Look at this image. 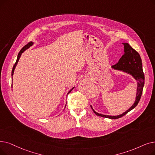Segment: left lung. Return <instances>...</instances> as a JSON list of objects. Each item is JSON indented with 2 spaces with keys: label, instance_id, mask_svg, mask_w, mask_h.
<instances>
[{
  "label": "left lung",
  "instance_id": "8db88e82",
  "mask_svg": "<svg viewBox=\"0 0 155 155\" xmlns=\"http://www.w3.org/2000/svg\"><path fill=\"white\" fill-rule=\"evenodd\" d=\"M124 45V54L120 59L118 62L111 66V68L117 70L119 71H122L123 72L130 74L133 77V78L137 81V93L135 102L133 105L127 110L124 113L117 116H111V115H105L103 114H100L94 111L91 105L92 111L94 112L96 115L102 117L104 118H107L110 119H117L122 117L125 115L133 110L137 104L139 103L140 99L142 96L143 87L144 85V75L143 70V64L142 60H141L140 56L139 53L134 50L132 47L128 43H122Z\"/></svg>",
  "mask_w": 155,
  "mask_h": 155
}]
</instances>
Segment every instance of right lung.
I'll return each instance as SVG.
<instances>
[{
	"mask_svg": "<svg viewBox=\"0 0 155 155\" xmlns=\"http://www.w3.org/2000/svg\"><path fill=\"white\" fill-rule=\"evenodd\" d=\"M33 44V42H30V43H28V44H26V45H25L23 48L21 49V51H19V52L18 53V58H17V59H16V63H15V65L13 66V68H12V73H11V75H12V76H13V74H14V71H15V68H16V65H17V64H18V61H19V58H20V57H21V54L25 51H26V49H28L30 46H31ZM74 89V87H73V88L68 92V94H67V95L66 96H68V94H70V92L73 90Z\"/></svg>",
	"mask_w": 155,
	"mask_h": 155,
	"instance_id": "1",
	"label": "right lung"
}]
</instances>
